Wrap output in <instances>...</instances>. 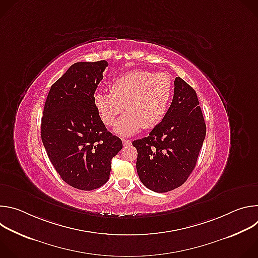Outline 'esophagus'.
Returning <instances> with one entry per match:
<instances>
[{"label": "esophagus", "mask_w": 258, "mask_h": 258, "mask_svg": "<svg viewBox=\"0 0 258 258\" xmlns=\"http://www.w3.org/2000/svg\"><path fill=\"white\" fill-rule=\"evenodd\" d=\"M122 144L124 147H126V146L132 145V141L131 140H122Z\"/></svg>", "instance_id": "esophagus-1"}]
</instances>
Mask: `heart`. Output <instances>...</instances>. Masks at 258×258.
I'll return each instance as SVG.
<instances>
[{"mask_svg": "<svg viewBox=\"0 0 258 258\" xmlns=\"http://www.w3.org/2000/svg\"><path fill=\"white\" fill-rule=\"evenodd\" d=\"M110 93L96 92L95 108L103 123L114 124V132L121 137H131L144 128H153L165 117L173 95V81L166 72L132 70L110 83Z\"/></svg>", "mask_w": 258, "mask_h": 258, "instance_id": "heart-1", "label": "heart"}]
</instances>
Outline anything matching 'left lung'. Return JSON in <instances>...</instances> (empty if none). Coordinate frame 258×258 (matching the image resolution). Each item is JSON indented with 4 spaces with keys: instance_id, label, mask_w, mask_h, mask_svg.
Listing matches in <instances>:
<instances>
[{
    "instance_id": "left-lung-1",
    "label": "left lung",
    "mask_w": 258,
    "mask_h": 258,
    "mask_svg": "<svg viewBox=\"0 0 258 258\" xmlns=\"http://www.w3.org/2000/svg\"><path fill=\"white\" fill-rule=\"evenodd\" d=\"M163 120L148 137L136 140L137 171L151 191L164 193L185 182L196 166L206 125L195 90L179 77Z\"/></svg>"
}]
</instances>
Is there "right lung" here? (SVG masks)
Segmentation results:
<instances>
[{
	"label": "right lung",
	"instance_id": "1",
	"mask_svg": "<svg viewBox=\"0 0 258 258\" xmlns=\"http://www.w3.org/2000/svg\"><path fill=\"white\" fill-rule=\"evenodd\" d=\"M107 61L78 62L52 85L41 135L47 154L69 186L92 191L109 179L121 140L108 132L93 102Z\"/></svg>",
	"mask_w": 258,
	"mask_h": 258
}]
</instances>
